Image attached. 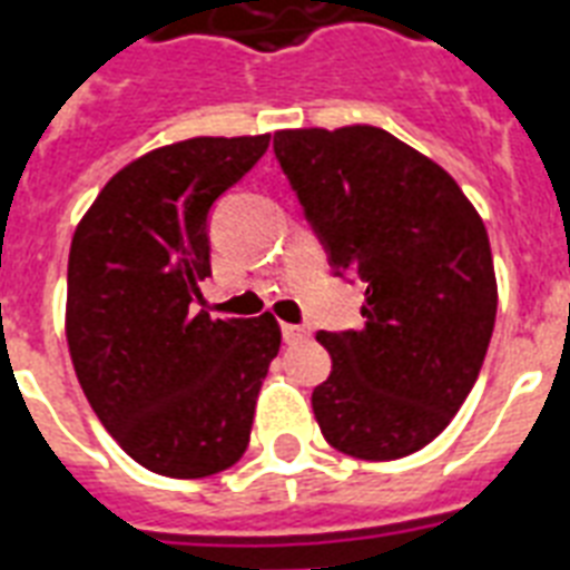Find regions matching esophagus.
<instances>
[{
    "instance_id": "1",
    "label": "esophagus",
    "mask_w": 570,
    "mask_h": 570,
    "mask_svg": "<svg viewBox=\"0 0 570 570\" xmlns=\"http://www.w3.org/2000/svg\"><path fill=\"white\" fill-rule=\"evenodd\" d=\"M281 332H284L286 343H302V341H307V337H311V328H307V325L284 323V325H281Z\"/></svg>"
}]
</instances>
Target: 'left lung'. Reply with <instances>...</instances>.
<instances>
[{"instance_id": "1", "label": "left lung", "mask_w": 570, "mask_h": 570, "mask_svg": "<svg viewBox=\"0 0 570 570\" xmlns=\"http://www.w3.org/2000/svg\"><path fill=\"white\" fill-rule=\"evenodd\" d=\"M275 155L334 275L364 281V328L320 332L314 415L332 449L397 460L449 428L488 355L497 275L449 173L373 125L277 130Z\"/></svg>"}]
</instances>
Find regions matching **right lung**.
<instances>
[{
    "label": "right lung",
    "instance_id": "obj_1",
    "mask_svg": "<svg viewBox=\"0 0 570 570\" xmlns=\"http://www.w3.org/2000/svg\"><path fill=\"white\" fill-rule=\"evenodd\" d=\"M266 149L268 134L149 151L104 185L73 233V371L112 440L158 475H215L250 442L277 320H212L194 302L212 275L208 212Z\"/></svg>",
    "mask_w": 570,
    "mask_h": 570
}]
</instances>
